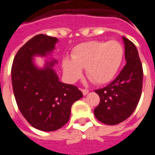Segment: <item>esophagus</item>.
Listing matches in <instances>:
<instances>
[{"label": "esophagus", "instance_id": "esophagus-1", "mask_svg": "<svg viewBox=\"0 0 155 155\" xmlns=\"http://www.w3.org/2000/svg\"><path fill=\"white\" fill-rule=\"evenodd\" d=\"M82 94L85 96V95H87V93H88L89 90L88 89H82Z\"/></svg>", "mask_w": 155, "mask_h": 155}]
</instances>
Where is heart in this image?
I'll use <instances>...</instances> for the list:
<instances>
[{"instance_id": "b5f03b06", "label": "heart", "mask_w": 155, "mask_h": 155, "mask_svg": "<svg viewBox=\"0 0 155 155\" xmlns=\"http://www.w3.org/2000/svg\"><path fill=\"white\" fill-rule=\"evenodd\" d=\"M68 58L63 61L64 73L70 80L81 77L82 68L96 84H105L115 78L122 64L124 48L116 40L86 42L77 45Z\"/></svg>"}]
</instances>
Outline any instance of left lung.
<instances>
[{"instance_id": "8db88e82", "label": "left lung", "mask_w": 155, "mask_h": 155, "mask_svg": "<svg viewBox=\"0 0 155 155\" xmlns=\"http://www.w3.org/2000/svg\"><path fill=\"white\" fill-rule=\"evenodd\" d=\"M126 64L116 78L105 87L95 90L100 103L94 109L96 118L106 125H117L129 118L140 101L143 68L135 45L123 37Z\"/></svg>"}]
</instances>
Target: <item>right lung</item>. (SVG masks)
Listing matches in <instances>:
<instances>
[{"mask_svg":"<svg viewBox=\"0 0 155 155\" xmlns=\"http://www.w3.org/2000/svg\"><path fill=\"white\" fill-rule=\"evenodd\" d=\"M58 39L37 35L15 54L11 68L15 98L21 114L33 127L43 131L60 129L70 118L71 107L83 97L76 86L58 81L53 69L56 61L37 68L35 55L45 56L54 50Z\"/></svg>","mask_w":155,"mask_h":155,"instance_id":"right-lung-1","label":"right lung"}]
</instances>
